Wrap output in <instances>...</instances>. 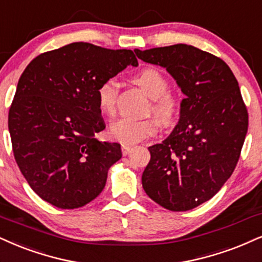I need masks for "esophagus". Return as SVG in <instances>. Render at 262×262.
<instances>
[{
    "label": "esophagus",
    "mask_w": 262,
    "mask_h": 262,
    "mask_svg": "<svg viewBox=\"0 0 262 262\" xmlns=\"http://www.w3.org/2000/svg\"><path fill=\"white\" fill-rule=\"evenodd\" d=\"M121 150H122V154H124V156H127V154L132 150V147L131 146H126V144H122Z\"/></svg>",
    "instance_id": "1"
}]
</instances>
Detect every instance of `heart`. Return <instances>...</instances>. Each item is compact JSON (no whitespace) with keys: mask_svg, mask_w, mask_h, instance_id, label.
<instances>
[{"mask_svg":"<svg viewBox=\"0 0 262 262\" xmlns=\"http://www.w3.org/2000/svg\"><path fill=\"white\" fill-rule=\"evenodd\" d=\"M135 82L142 87L151 101L150 111L163 125H171L179 115V101L170 95L169 82L163 73L154 68L142 70L135 76ZM119 83L115 79H108L97 90V102L102 114L112 116L115 113L116 98H118ZM154 118L134 119L122 118L113 122L111 126V136L126 146L140 143L157 134L159 124Z\"/></svg>","mask_w":262,"mask_h":262,"instance_id":"1","label":"heart"}]
</instances>
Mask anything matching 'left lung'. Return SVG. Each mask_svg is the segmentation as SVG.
Instances as JSON below:
<instances>
[{"label":"left lung","instance_id":"obj_1","mask_svg":"<svg viewBox=\"0 0 262 262\" xmlns=\"http://www.w3.org/2000/svg\"><path fill=\"white\" fill-rule=\"evenodd\" d=\"M146 63L165 68L186 96L180 119L161 143L148 148L142 186L171 211H187L211 199L233 172L248 112L239 85L220 58L189 45L135 50Z\"/></svg>","mask_w":262,"mask_h":262}]
</instances>
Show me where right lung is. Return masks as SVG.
<instances>
[{
    "mask_svg": "<svg viewBox=\"0 0 262 262\" xmlns=\"http://www.w3.org/2000/svg\"><path fill=\"white\" fill-rule=\"evenodd\" d=\"M127 66L131 50L74 42L42 53L25 68L8 114L13 153L41 199L60 209L86 205L104 188L120 159L119 143L101 142L105 128L97 90Z\"/></svg>",
    "mask_w": 262,
    "mask_h": 262,
    "instance_id": "right-lung-1",
    "label": "right lung"
}]
</instances>
